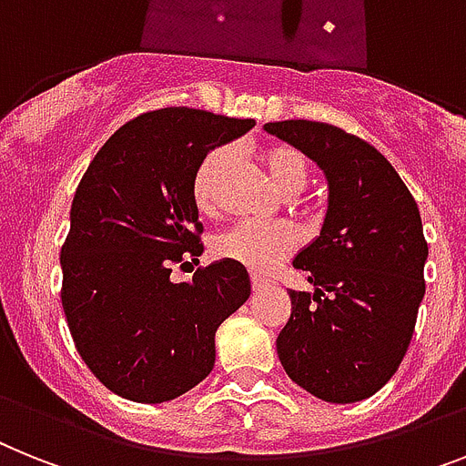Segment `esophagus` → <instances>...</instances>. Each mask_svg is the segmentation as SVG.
<instances>
[{
	"instance_id": "1",
	"label": "esophagus",
	"mask_w": 466,
	"mask_h": 466,
	"mask_svg": "<svg viewBox=\"0 0 466 466\" xmlns=\"http://www.w3.org/2000/svg\"><path fill=\"white\" fill-rule=\"evenodd\" d=\"M264 286H267V280L252 276V290H255V293H257V290H261V288H264Z\"/></svg>"
}]
</instances>
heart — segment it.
<instances>
[{
  "instance_id": "b5f03b06",
  "label": "heart",
  "mask_w": 466,
  "mask_h": 466,
  "mask_svg": "<svg viewBox=\"0 0 466 466\" xmlns=\"http://www.w3.org/2000/svg\"><path fill=\"white\" fill-rule=\"evenodd\" d=\"M259 161L268 178L283 195L293 198L305 190L309 180L307 157L293 145H267L259 149ZM233 167V149L217 147L207 152L192 176V199L199 211L214 214L221 207V186ZM298 230L290 224H238L211 240V252L218 259L236 261L252 274H268L286 261L298 248Z\"/></svg>"
}]
</instances>
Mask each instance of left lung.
<instances>
[{
	"instance_id": "obj_1",
	"label": "left lung",
	"mask_w": 466,
	"mask_h": 466,
	"mask_svg": "<svg viewBox=\"0 0 466 466\" xmlns=\"http://www.w3.org/2000/svg\"><path fill=\"white\" fill-rule=\"evenodd\" d=\"M264 128L302 149L329 178L321 236L293 261L317 290H290L279 360L307 393L357 402L386 386L412 340L429 257L419 207L390 161L362 137L305 118Z\"/></svg>"
}]
</instances>
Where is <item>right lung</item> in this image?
<instances>
[{"mask_svg": "<svg viewBox=\"0 0 466 466\" xmlns=\"http://www.w3.org/2000/svg\"><path fill=\"white\" fill-rule=\"evenodd\" d=\"M252 126L190 106L145 111L80 178L61 245V305L78 355L111 393L167 402L214 369L217 329L249 298L248 268L224 259L173 283L171 267L205 249L195 168Z\"/></svg>", "mask_w": 466, "mask_h": 466, "instance_id": "right-lung-1", "label": "right lung"}]
</instances>
